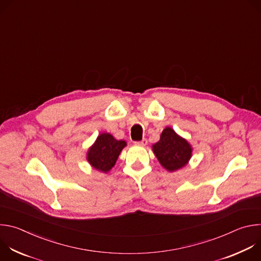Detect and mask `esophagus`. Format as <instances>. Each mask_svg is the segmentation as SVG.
I'll list each match as a JSON object with an SVG mask.
<instances>
[{"label":"esophagus","instance_id":"34e87169","mask_svg":"<svg viewBox=\"0 0 261 261\" xmlns=\"http://www.w3.org/2000/svg\"><path fill=\"white\" fill-rule=\"evenodd\" d=\"M146 143H147V140H146L145 138H143V139H142V140H140V141H136V142H135V144H136V145H141V146L146 145Z\"/></svg>","mask_w":261,"mask_h":261}]
</instances>
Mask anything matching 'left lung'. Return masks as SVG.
I'll return each instance as SVG.
<instances>
[{
    "label": "left lung",
    "instance_id": "left-lung-1",
    "mask_svg": "<svg viewBox=\"0 0 261 261\" xmlns=\"http://www.w3.org/2000/svg\"><path fill=\"white\" fill-rule=\"evenodd\" d=\"M153 152L160 164L168 171H175L188 164L192 156V146L173 129L166 127L160 140L153 144Z\"/></svg>",
    "mask_w": 261,
    "mask_h": 261
}]
</instances>
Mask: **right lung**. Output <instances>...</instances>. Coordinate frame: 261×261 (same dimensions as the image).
Masks as SVG:
<instances>
[{
    "label": "right lung",
    "instance_id": "right-lung-1",
    "mask_svg": "<svg viewBox=\"0 0 261 261\" xmlns=\"http://www.w3.org/2000/svg\"><path fill=\"white\" fill-rule=\"evenodd\" d=\"M126 145L125 140H117L109 133H101L89 148L87 159L93 168L101 172H108L115 166Z\"/></svg>",
    "mask_w": 261,
    "mask_h": 261
}]
</instances>
